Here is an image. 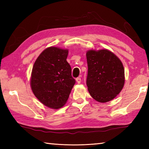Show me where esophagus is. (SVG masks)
Masks as SVG:
<instances>
[{
  "instance_id": "34e87169",
  "label": "esophagus",
  "mask_w": 149,
  "mask_h": 149,
  "mask_svg": "<svg viewBox=\"0 0 149 149\" xmlns=\"http://www.w3.org/2000/svg\"><path fill=\"white\" fill-rule=\"evenodd\" d=\"M75 80H76L77 84H80L81 81V79L80 77H77L76 79H75Z\"/></svg>"
}]
</instances>
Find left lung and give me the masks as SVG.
Masks as SVG:
<instances>
[{
  "mask_svg": "<svg viewBox=\"0 0 149 149\" xmlns=\"http://www.w3.org/2000/svg\"><path fill=\"white\" fill-rule=\"evenodd\" d=\"M86 56V84L91 96L100 102L114 99L124 85V69L122 62L107 49L89 50Z\"/></svg>",
  "mask_w": 149,
  "mask_h": 149,
  "instance_id": "obj_1",
  "label": "left lung"
}]
</instances>
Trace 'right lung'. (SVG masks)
<instances>
[{
	"mask_svg": "<svg viewBox=\"0 0 149 149\" xmlns=\"http://www.w3.org/2000/svg\"><path fill=\"white\" fill-rule=\"evenodd\" d=\"M68 54V50L47 48L37 58L32 69L33 93L40 102L54 109L64 105L75 84L66 60Z\"/></svg>",
	"mask_w": 149,
	"mask_h": 149,
	"instance_id": "add662e5",
	"label": "right lung"
}]
</instances>
